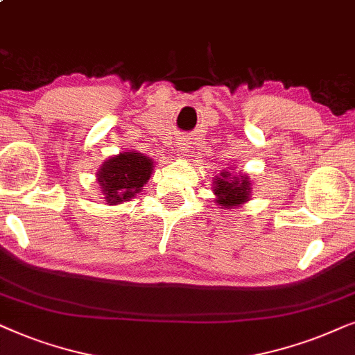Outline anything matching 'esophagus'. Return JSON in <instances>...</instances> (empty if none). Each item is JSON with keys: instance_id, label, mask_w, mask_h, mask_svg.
<instances>
[{"instance_id": "obj_1", "label": "esophagus", "mask_w": 355, "mask_h": 355, "mask_svg": "<svg viewBox=\"0 0 355 355\" xmlns=\"http://www.w3.org/2000/svg\"><path fill=\"white\" fill-rule=\"evenodd\" d=\"M177 148H178V154H182V155H187L188 150H190V149H188V148H190V146H188V143H187L185 139H180V143H178Z\"/></svg>"}]
</instances>
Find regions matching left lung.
I'll list each match as a JSON object with an SVG mask.
<instances>
[{"mask_svg": "<svg viewBox=\"0 0 355 355\" xmlns=\"http://www.w3.org/2000/svg\"><path fill=\"white\" fill-rule=\"evenodd\" d=\"M253 191V182L250 180L248 173H234V167L222 170L214 178V201L222 209H232L240 207L250 201Z\"/></svg>", "mask_w": 355, "mask_h": 355, "instance_id": "left-lung-1", "label": "left lung"}]
</instances>
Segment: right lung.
I'll use <instances>...</instances> for the list:
<instances>
[{
	"label": "right lung",
	"mask_w": 355,
	"mask_h": 355,
	"mask_svg": "<svg viewBox=\"0 0 355 355\" xmlns=\"http://www.w3.org/2000/svg\"><path fill=\"white\" fill-rule=\"evenodd\" d=\"M153 170L154 160L135 149L108 157L96 173L105 205L116 206L135 198L149 182Z\"/></svg>",
	"instance_id": "1"
}]
</instances>
